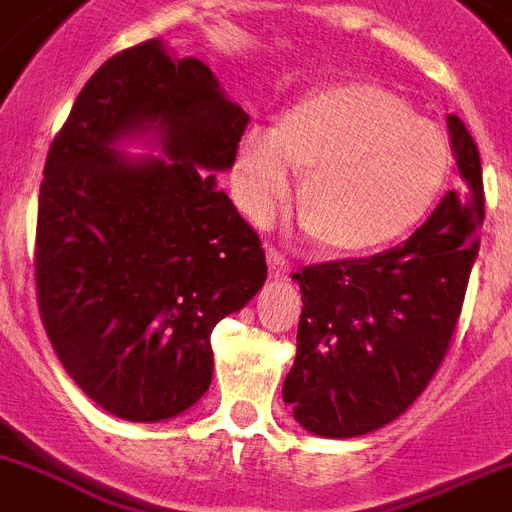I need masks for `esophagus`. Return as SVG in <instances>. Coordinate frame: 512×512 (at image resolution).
Instances as JSON below:
<instances>
[{
  "label": "esophagus",
  "instance_id": "1",
  "mask_svg": "<svg viewBox=\"0 0 512 512\" xmlns=\"http://www.w3.org/2000/svg\"><path fill=\"white\" fill-rule=\"evenodd\" d=\"M268 268H271L273 279H289L292 276V263L276 249H268Z\"/></svg>",
  "mask_w": 512,
  "mask_h": 512
}]
</instances>
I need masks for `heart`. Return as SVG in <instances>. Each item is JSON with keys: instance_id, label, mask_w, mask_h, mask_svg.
<instances>
[{"instance_id": "obj_1", "label": "heart", "mask_w": 512, "mask_h": 512, "mask_svg": "<svg viewBox=\"0 0 512 512\" xmlns=\"http://www.w3.org/2000/svg\"><path fill=\"white\" fill-rule=\"evenodd\" d=\"M452 167L444 132L398 92L374 82H335L308 92L249 130L236 188L249 217L265 220L303 175L297 217L332 255H364L409 233L436 204Z\"/></svg>"}]
</instances>
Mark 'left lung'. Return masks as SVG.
<instances>
[{
  "instance_id": "left-lung-1",
  "label": "left lung",
  "mask_w": 512,
  "mask_h": 512,
  "mask_svg": "<svg viewBox=\"0 0 512 512\" xmlns=\"http://www.w3.org/2000/svg\"><path fill=\"white\" fill-rule=\"evenodd\" d=\"M446 124L457 188L401 247L295 273L303 313L281 393L316 436H366L393 422L449 353L478 255L484 177L468 127L454 114Z\"/></svg>"
}]
</instances>
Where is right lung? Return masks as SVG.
<instances>
[{
	"label": "right lung",
	"mask_w": 512,
	"mask_h": 512,
	"mask_svg": "<svg viewBox=\"0 0 512 512\" xmlns=\"http://www.w3.org/2000/svg\"><path fill=\"white\" fill-rule=\"evenodd\" d=\"M249 116L159 39L90 76L44 162L36 300L71 380L106 412L170 420L212 382L209 335L268 276L255 228L217 188ZM156 129L167 160L113 143Z\"/></svg>",
	"instance_id": "1"
}]
</instances>
